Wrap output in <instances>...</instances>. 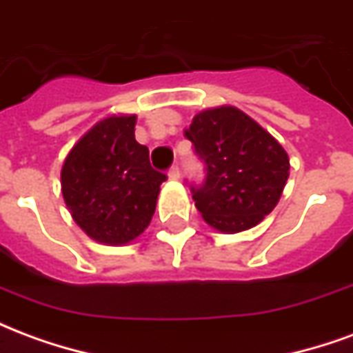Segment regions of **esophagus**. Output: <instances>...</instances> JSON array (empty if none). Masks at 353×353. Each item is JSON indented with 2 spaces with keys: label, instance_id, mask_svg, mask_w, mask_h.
Returning <instances> with one entry per match:
<instances>
[{
  "label": "esophagus",
  "instance_id": "obj_1",
  "mask_svg": "<svg viewBox=\"0 0 353 353\" xmlns=\"http://www.w3.org/2000/svg\"><path fill=\"white\" fill-rule=\"evenodd\" d=\"M168 176H170V179H179V176H181V170H179V166H177V164H174V166L168 170Z\"/></svg>",
  "mask_w": 353,
  "mask_h": 353
}]
</instances>
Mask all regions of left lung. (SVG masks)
Segmentation results:
<instances>
[{
    "mask_svg": "<svg viewBox=\"0 0 353 353\" xmlns=\"http://www.w3.org/2000/svg\"><path fill=\"white\" fill-rule=\"evenodd\" d=\"M185 138L204 164V181L191 183V192L208 225L240 232L272 212L289 177V157L253 119L236 108L206 109Z\"/></svg>",
    "mask_w": 353,
    "mask_h": 353,
    "instance_id": "8db88e82",
    "label": "left lung"
}]
</instances>
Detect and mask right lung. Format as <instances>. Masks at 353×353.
I'll list each match as a JSON object with an SVG mask.
<instances>
[{
	"mask_svg": "<svg viewBox=\"0 0 353 353\" xmlns=\"http://www.w3.org/2000/svg\"><path fill=\"white\" fill-rule=\"evenodd\" d=\"M136 117H108L73 145L62 166V194L88 236L128 244L151 223L166 174L134 138Z\"/></svg>",
	"mask_w": 353,
	"mask_h": 353,
	"instance_id": "right-lung-1",
	"label": "right lung"
}]
</instances>
